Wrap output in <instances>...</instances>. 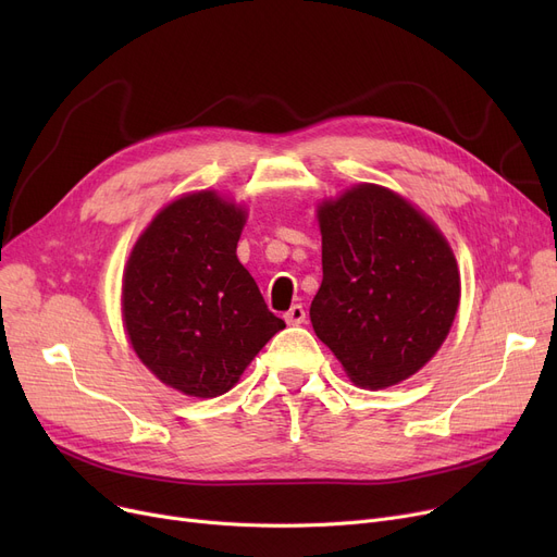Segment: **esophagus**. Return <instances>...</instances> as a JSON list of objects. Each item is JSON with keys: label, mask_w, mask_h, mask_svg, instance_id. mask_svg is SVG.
I'll use <instances>...</instances> for the list:
<instances>
[{"label": "esophagus", "mask_w": 557, "mask_h": 557, "mask_svg": "<svg viewBox=\"0 0 557 557\" xmlns=\"http://www.w3.org/2000/svg\"><path fill=\"white\" fill-rule=\"evenodd\" d=\"M305 318H307V313H305V307H302V305H294V307H290V309L284 313V320H286L288 325H302Z\"/></svg>", "instance_id": "esophagus-1"}]
</instances>
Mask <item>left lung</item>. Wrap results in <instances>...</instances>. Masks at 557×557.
<instances>
[{"mask_svg":"<svg viewBox=\"0 0 557 557\" xmlns=\"http://www.w3.org/2000/svg\"><path fill=\"white\" fill-rule=\"evenodd\" d=\"M323 284L311 302L315 336L349 382L397 386L443 347L460 302L445 234L401 194L359 183L315 205Z\"/></svg>","mask_w":557,"mask_h":557,"instance_id":"1","label":"left lung"}]
</instances>
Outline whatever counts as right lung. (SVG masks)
I'll return each mask as SVG.
<instances>
[{
	"label": "right lung",
	"mask_w": 557,
	"mask_h": 557,
	"mask_svg": "<svg viewBox=\"0 0 557 557\" xmlns=\"http://www.w3.org/2000/svg\"><path fill=\"white\" fill-rule=\"evenodd\" d=\"M248 208L214 189L166 202L137 237L122 277V320L137 359L187 397L210 399L244 370L284 320L237 257Z\"/></svg>",
	"instance_id": "right-lung-1"
}]
</instances>
